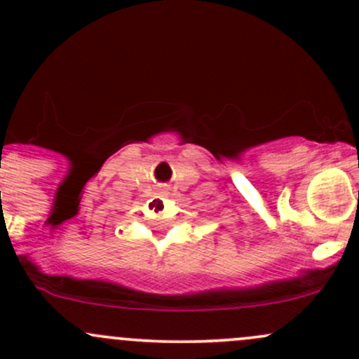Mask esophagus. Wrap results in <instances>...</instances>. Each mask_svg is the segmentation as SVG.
I'll return each instance as SVG.
<instances>
[{
    "instance_id": "esophagus-1",
    "label": "esophagus",
    "mask_w": 359,
    "mask_h": 359,
    "mask_svg": "<svg viewBox=\"0 0 359 359\" xmlns=\"http://www.w3.org/2000/svg\"><path fill=\"white\" fill-rule=\"evenodd\" d=\"M158 192H160L161 196H167L168 194V186H167V184H163V186L158 187Z\"/></svg>"
}]
</instances>
